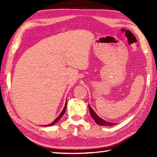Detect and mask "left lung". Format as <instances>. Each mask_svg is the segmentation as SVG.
<instances>
[{"label":"left lung","instance_id":"1","mask_svg":"<svg viewBox=\"0 0 157 157\" xmlns=\"http://www.w3.org/2000/svg\"><path fill=\"white\" fill-rule=\"evenodd\" d=\"M88 107L90 109V113L91 117L98 125H102V126H112V125H115L116 124V123H115L108 122V121H105V120L101 119V117H99L96 114V113L94 111V110L92 109L90 105H88Z\"/></svg>","mask_w":157,"mask_h":157}]
</instances>
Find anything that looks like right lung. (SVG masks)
Listing matches in <instances>:
<instances>
[{"mask_svg":"<svg viewBox=\"0 0 157 157\" xmlns=\"http://www.w3.org/2000/svg\"><path fill=\"white\" fill-rule=\"evenodd\" d=\"M67 103V101L66 102H65V105L64 108H63V111H61V113H60V115L57 117H56V118L54 120V121H52L51 123H50V124H48V125H44V126H51V125H55L56 123H57V122L59 121L60 119H61V118L62 117H63V115H64V113H65V111H66Z\"/></svg>","mask_w":157,"mask_h":157,"instance_id":"right-lung-1","label":"right lung"}]
</instances>
